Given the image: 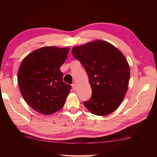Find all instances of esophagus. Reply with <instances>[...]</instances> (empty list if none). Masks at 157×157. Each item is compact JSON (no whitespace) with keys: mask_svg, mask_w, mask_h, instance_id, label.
<instances>
[{"mask_svg":"<svg viewBox=\"0 0 157 157\" xmlns=\"http://www.w3.org/2000/svg\"><path fill=\"white\" fill-rule=\"evenodd\" d=\"M72 88H73V89L74 90V91H75V90L76 89V84L75 83L72 84Z\"/></svg>","mask_w":157,"mask_h":157,"instance_id":"34e87169","label":"esophagus"}]
</instances>
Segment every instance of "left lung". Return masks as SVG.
Returning a JSON list of instances; mask_svg holds the SVG:
<instances>
[{
  "instance_id": "obj_1",
  "label": "left lung",
  "mask_w": 157,
  "mask_h": 157,
  "mask_svg": "<svg viewBox=\"0 0 157 157\" xmlns=\"http://www.w3.org/2000/svg\"><path fill=\"white\" fill-rule=\"evenodd\" d=\"M74 57L84 66L92 89L91 99L84 102L93 114L113 112L128 89L130 68L124 55L107 41L95 40L73 48Z\"/></svg>"
}]
</instances>
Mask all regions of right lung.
Listing matches in <instances>:
<instances>
[{"mask_svg":"<svg viewBox=\"0 0 157 157\" xmlns=\"http://www.w3.org/2000/svg\"><path fill=\"white\" fill-rule=\"evenodd\" d=\"M69 48L46 46L34 50L21 62L18 84L26 102L37 112L50 115L65 104L71 86L63 82L60 67Z\"/></svg>","mask_w":157,"mask_h":157,"instance_id":"obj_1","label":"right lung"}]
</instances>
